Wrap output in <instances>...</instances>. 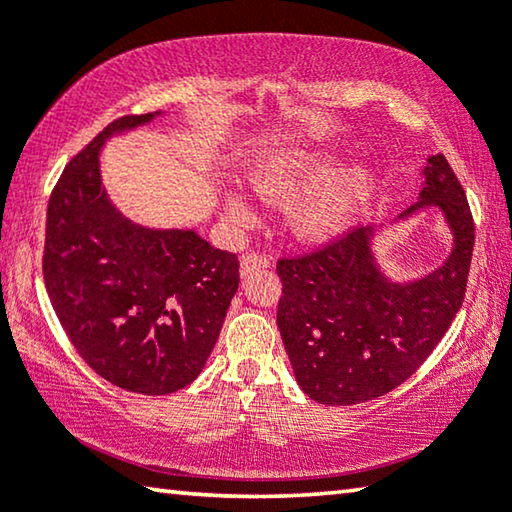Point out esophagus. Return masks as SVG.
<instances>
[{
    "instance_id": "obj_1",
    "label": "esophagus",
    "mask_w": 512,
    "mask_h": 512,
    "mask_svg": "<svg viewBox=\"0 0 512 512\" xmlns=\"http://www.w3.org/2000/svg\"><path fill=\"white\" fill-rule=\"evenodd\" d=\"M271 266V259L264 257V255H257V253H248L241 257L239 262V275L241 277H248L253 271H262V268Z\"/></svg>"
}]
</instances>
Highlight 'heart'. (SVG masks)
Returning a JSON list of instances; mask_svg holds the SVG:
<instances>
[{"label": "heart", "instance_id": "b5f03b06", "mask_svg": "<svg viewBox=\"0 0 512 512\" xmlns=\"http://www.w3.org/2000/svg\"><path fill=\"white\" fill-rule=\"evenodd\" d=\"M339 155L327 149H277L255 155L246 167V183L262 201L287 205L284 225L293 241L307 246L339 237L375 189V171L368 167L339 169ZM230 221L246 223L253 207L244 194L223 198Z\"/></svg>", "mask_w": 512, "mask_h": 512}]
</instances>
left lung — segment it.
<instances>
[{
	"label": "left lung",
	"instance_id": "left-lung-1",
	"mask_svg": "<svg viewBox=\"0 0 512 512\" xmlns=\"http://www.w3.org/2000/svg\"><path fill=\"white\" fill-rule=\"evenodd\" d=\"M443 214L452 250L413 280H393L375 253L384 225L348 232L314 255L282 259L277 329L302 393L350 406L391 393L418 370L463 305L474 250V221L445 155L427 158L418 198L393 219Z\"/></svg>",
	"mask_w": 512,
	"mask_h": 512
}]
</instances>
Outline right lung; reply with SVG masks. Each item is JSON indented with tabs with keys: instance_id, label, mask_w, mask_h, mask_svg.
<instances>
[{
	"instance_id": "1",
	"label": "right lung",
	"mask_w": 512,
	"mask_h": 512,
	"mask_svg": "<svg viewBox=\"0 0 512 512\" xmlns=\"http://www.w3.org/2000/svg\"><path fill=\"white\" fill-rule=\"evenodd\" d=\"M164 112L121 117L67 164L47 207V293L85 363L110 384L169 395L201 375L239 289L235 255L196 228H149L110 201L108 140Z\"/></svg>"
}]
</instances>
